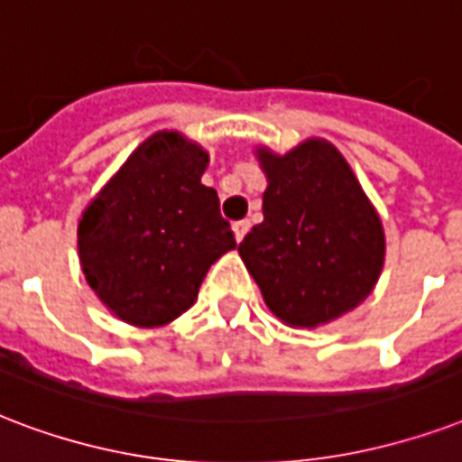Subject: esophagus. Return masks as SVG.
<instances>
[{"mask_svg":"<svg viewBox=\"0 0 462 462\" xmlns=\"http://www.w3.org/2000/svg\"><path fill=\"white\" fill-rule=\"evenodd\" d=\"M249 227H252V225H249V220H239V223L232 225V230H235V239H237V242H242L246 232H249Z\"/></svg>","mask_w":462,"mask_h":462,"instance_id":"obj_1","label":"esophagus"}]
</instances>
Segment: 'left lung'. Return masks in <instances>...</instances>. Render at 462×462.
Returning a JSON list of instances; mask_svg holds the SVG:
<instances>
[{
  "instance_id": "8db88e82",
  "label": "left lung",
  "mask_w": 462,
  "mask_h": 462,
  "mask_svg": "<svg viewBox=\"0 0 462 462\" xmlns=\"http://www.w3.org/2000/svg\"><path fill=\"white\" fill-rule=\"evenodd\" d=\"M256 157L269 181L263 223L239 242V256L278 319L327 325L378 283L383 223L346 160L322 137L288 154L259 147Z\"/></svg>"
}]
</instances>
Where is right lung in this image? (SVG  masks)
<instances>
[{
	"label": "right lung",
	"instance_id": "1",
	"mask_svg": "<svg viewBox=\"0 0 462 462\" xmlns=\"http://www.w3.org/2000/svg\"><path fill=\"white\" fill-rule=\"evenodd\" d=\"M208 152L160 130L130 154L79 220L87 283L123 322L160 327L196 302L210 263L237 246L216 189L200 184Z\"/></svg>",
	"mask_w": 462,
	"mask_h": 462
}]
</instances>
